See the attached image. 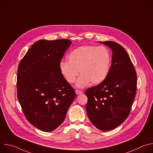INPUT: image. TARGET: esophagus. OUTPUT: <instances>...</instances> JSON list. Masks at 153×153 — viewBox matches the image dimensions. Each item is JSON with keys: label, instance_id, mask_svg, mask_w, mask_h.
Here are the masks:
<instances>
[{"label": "esophagus", "instance_id": "34e87169", "mask_svg": "<svg viewBox=\"0 0 153 153\" xmlns=\"http://www.w3.org/2000/svg\"><path fill=\"white\" fill-rule=\"evenodd\" d=\"M76 94H77V95H80V94H83V92H82V91H80V90H76Z\"/></svg>", "mask_w": 153, "mask_h": 153}]
</instances>
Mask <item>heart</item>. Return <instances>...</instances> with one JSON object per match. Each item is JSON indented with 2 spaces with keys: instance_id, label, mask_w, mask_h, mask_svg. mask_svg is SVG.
<instances>
[{
  "instance_id": "b5f03b06",
  "label": "heart",
  "mask_w": 153,
  "mask_h": 153,
  "mask_svg": "<svg viewBox=\"0 0 153 153\" xmlns=\"http://www.w3.org/2000/svg\"><path fill=\"white\" fill-rule=\"evenodd\" d=\"M67 61H62L59 70L68 83L76 81L77 88H83L90 83L98 85L107 77L110 70L111 56L104 47L85 45L73 50L67 56Z\"/></svg>"
}]
</instances>
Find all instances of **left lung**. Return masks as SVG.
<instances>
[{"label": "left lung", "instance_id": "1", "mask_svg": "<svg viewBox=\"0 0 153 153\" xmlns=\"http://www.w3.org/2000/svg\"><path fill=\"white\" fill-rule=\"evenodd\" d=\"M113 51L111 65L106 79L85 91L86 111L91 123L103 131L113 129L128 116L134 101L137 76L125 50L113 41L99 42Z\"/></svg>", "mask_w": 153, "mask_h": 153}]
</instances>
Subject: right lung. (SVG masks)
Masks as SVG:
<instances>
[{"mask_svg":"<svg viewBox=\"0 0 153 153\" xmlns=\"http://www.w3.org/2000/svg\"><path fill=\"white\" fill-rule=\"evenodd\" d=\"M71 44L68 39L39 40L18 66L19 102L29 122L43 131H52L62 123L76 97L59 70Z\"/></svg>","mask_w":153,"mask_h":153,"instance_id":"1","label":"right lung"}]
</instances>
